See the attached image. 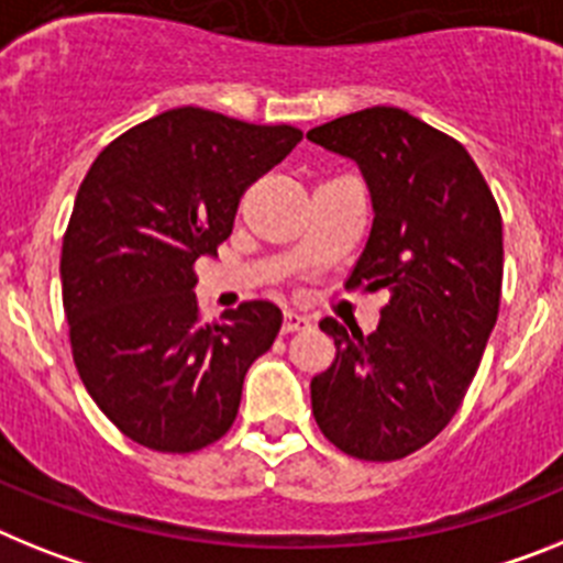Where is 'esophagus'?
Here are the masks:
<instances>
[{"mask_svg":"<svg viewBox=\"0 0 563 563\" xmlns=\"http://www.w3.org/2000/svg\"><path fill=\"white\" fill-rule=\"evenodd\" d=\"M307 328H310V319H307V316L290 313V310H287L285 321H282V333H299V330Z\"/></svg>","mask_w":563,"mask_h":563,"instance_id":"obj_1","label":"esophagus"}]
</instances>
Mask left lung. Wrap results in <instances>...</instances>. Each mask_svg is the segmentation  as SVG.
<instances>
[{"label":"left lung","mask_w":563,"mask_h":563,"mask_svg":"<svg viewBox=\"0 0 563 563\" xmlns=\"http://www.w3.org/2000/svg\"><path fill=\"white\" fill-rule=\"evenodd\" d=\"M307 139L353 158L373 230L347 287L387 290L378 328H319L335 358L310 382L324 439L364 461L430 444L455 416L501 305V213L464 144L401 108H367Z\"/></svg>","instance_id":"1"}]
</instances>
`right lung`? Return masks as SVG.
<instances>
[{
  "mask_svg": "<svg viewBox=\"0 0 563 563\" xmlns=\"http://www.w3.org/2000/svg\"><path fill=\"white\" fill-rule=\"evenodd\" d=\"M299 142L290 124L173 108L113 139L79 185L59 262L70 350L90 398L136 444L196 453L233 427L282 310L244 301L208 324L194 267Z\"/></svg>",
  "mask_w": 563,
  "mask_h": 563,
  "instance_id": "right-lung-1",
  "label": "right lung"
}]
</instances>
